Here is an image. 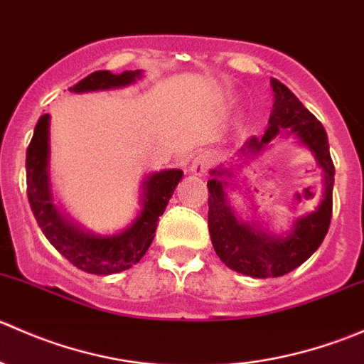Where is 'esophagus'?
<instances>
[{
  "label": "esophagus",
  "instance_id": "34e87169",
  "mask_svg": "<svg viewBox=\"0 0 364 364\" xmlns=\"http://www.w3.org/2000/svg\"><path fill=\"white\" fill-rule=\"evenodd\" d=\"M213 156L209 153H199L192 161V167H190V172L196 176H203L204 172H208V168L211 167Z\"/></svg>",
  "mask_w": 364,
  "mask_h": 364
}]
</instances>
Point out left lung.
<instances>
[{"label":"left lung","instance_id":"1","mask_svg":"<svg viewBox=\"0 0 364 364\" xmlns=\"http://www.w3.org/2000/svg\"><path fill=\"white\" fill-rule=\"evenodd\" d=\"M273 87V111L269 116V127L262 139H248L241 151L259 153L266 148L284 128L311 149L318 165L326 172V190L321 205L310 215L303 216L294 223V230L285 237H273L250 223H243L234 216L225 199L222 178L227 171H213L208 181L209 211L208 227L211 234L216 255L227 267L253 278H277L291 273L297 266L310 259V255L321 247L328 234L333 216V183H335V165L329 155L328 135L321 121L314 116L285 84L271 79Z\"/></svg>","mask_w":364,"mask_h":364}]
</instances>
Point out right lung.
<instances>
[{
    "mask_svg": "<svg viewBox=\"0 0 364 364\" xmlns=\"http://www.w3.org/2000/svg\"><path fill=\"white\" fill-rule=\"evenodd\" d=\"M141 77V70L114 73L98 70L73 84L75 93L128 86ZM49 161V114L40 116L31 142L26 151V185L28 200L36 223L54 248L75 267L91 274H112L128 269L144 257L155 237L159 218L181 181L183 171L171 168L151 174L144 183V203L141 215L127 230L114 236H93L70 225L53 205L47 176Z\"/></svg>",
    "mask_w": 364,
    "mask_h": 364,
    "instance_id": "right-lung-1",
    "label": "right lung"
}]
</instances>
